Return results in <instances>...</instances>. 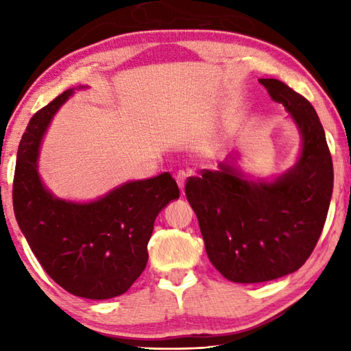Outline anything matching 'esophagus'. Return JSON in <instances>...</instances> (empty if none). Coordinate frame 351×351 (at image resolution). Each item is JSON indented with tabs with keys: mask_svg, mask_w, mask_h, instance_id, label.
<instances>
[{
	"mask_svg": "<svg viewBox=\"0 0 351 351\" xmlns=\"http://www.w3.org/2000/svg\"><path fill=\"white\" fill-rule=\"evenodd\" d=\"M187 173L184 170H180L176 173V182H178V187H180L181 193H184V187H186V181H187Z\"/></svg>",
	"mask_w": 351,
	"mask_h": 351,
	"instance_id": "34e87169",
	"label": "esophagus"
}]
</instances>
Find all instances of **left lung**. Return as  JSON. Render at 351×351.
Wrapping results in <instances>:
<instances>
[{
	"mask_svg": "<svg viewBox=\"0 0 351 351\" xmlns=\"http://www.w3.org/2000/svg\"><path fill=\"white\" fill-rule=\"evenodd\" d=\"M258 82L300 134L293 167L258 180L243 171L234 150L217 170L186 184L207 257L235 283L269 282L299 269L322 232L332 193V161L316 110L280 80Z\"/></svg>",
	"mask_w": 351,
	"mask_h": 351,
	"instance_id": "left-lung-1",
	"label": "left lung"
}]
</instances>
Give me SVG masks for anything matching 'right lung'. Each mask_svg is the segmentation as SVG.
I'll return each mask as SVG.
<instances>
[{
	"mask_svg": "<svg viewBox=\"0 0 351 351\" xmlns=\"http://www.w3.org/2000/svg\"><path fill=\"white\" fill-rule=\"evenodd\" d=\"M88 86L71 88L35 114L23 134L14 212L29 247L68 293L105 300L127 293L144 271L154 219L180 189L170 173L127 181L90 201L58 198L38 173L40 147L57 111Z\"/></svg>",
	"mask_w": 351,
	"mask_h": 351,
	"instance_id": "1",
	"label": "right lung"
}]
</instances>
